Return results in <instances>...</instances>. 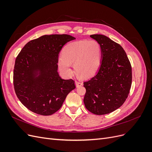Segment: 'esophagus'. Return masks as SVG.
I'll return each mask as SVG.
<instances>
[{"label":"esophagus","mask_w":152,"mask_h":152,"mask_svg":"<svg viewBox=\"0 0 152 152\" xmlns=\"http://www.w3.org/2000/svg\"><path fill=\"white\" fill-rule=\"evenodd\" d=\"M75 84L77 86V87H79V86H81L82 85V82H80V80H75Z\"/></svg>","instance_id":"34e87169"}]
</instances>
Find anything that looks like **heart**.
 Instances as JSON below:
<instances>
[{
    "instance_id": "obj_1",
    "label": "heart",
    "mask_w": 152,
    "mask_h": 152,
    "mask_svg": "<svg viewBox=\"0 0 152 152\" xmlns=\"http://www.w3.org/2000/svg\"><path fill=\"white\" fill-rule=\"evenodd\" d=\"M58 65L61 70L71 74L72 63H74L77 73L88 78L98 72L102 62V48L95 40H80L68 44L63 50Z\"/></svg>"
}]
</instances>
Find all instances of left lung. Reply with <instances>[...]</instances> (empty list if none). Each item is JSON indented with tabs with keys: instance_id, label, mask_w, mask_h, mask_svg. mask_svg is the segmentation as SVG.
<instances>
[{
	"instance_id": "obj_1",
	"label": "left lung",
	"mask_w": 152,
	"mask_h": 152,
	"mask_svg": "<svg viewBox=\"0 0 152 152\" xmlns=\"http://www.w3.org/2000/svg\"><path fill=\"white\" fill-rule=\"evenodd\" d=\"M90 37L99 44L102 61L96 75L84 82V103L90 112L101 115L115 111L126 102L132 84V68L120 44L103 35Z\"/></svg>"
}]
</instances>
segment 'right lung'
<instances>
[{
    "instance_id": "add662e5",
    "label": "right lung",
    "mask_w": 152,
    "mask_h": 152,
    "mask_svg": "<svg viewBox=\"0 0 152 152\" xmlns=\"http://www.w3.org/2000/svg\"><path fill=\"white\" fill-rule=\"evenodd\" d=\"M75 37L66 34L45 35L30 40L18 54L13 71V84L21 103L32 112L50 115L61 107L76 86L64 80L58 70V55L63 45ZM40 75L35 77L36 72Z\"/></svg>"
}]
</instances>
